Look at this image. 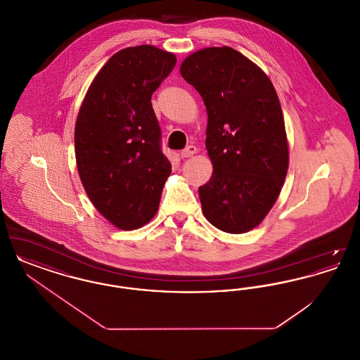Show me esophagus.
Segmentation results:
<instances>
[{"label": "esophagus", "instance_id": "1", "mask_svg": "<svg viewBox=\"0 0 360 360\" xmlns=\"http://www.w3.org/2000/svg\"><path fill=\"white\" fill-rule=\"evenodd\" d=\"M195 153H197V148H195L194 146H188L185 150L181 151V158H182V159H184V158H190V156H193Z\"/></svg>", "mask_w": 360, "mask_h": 360}]
</instances>
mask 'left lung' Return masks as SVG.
Segmentation results:
<instances>
[{
    "instance_id": "left-lung-1",
    "label": "left lung",
    "mask_w": 360,
    "mask_h": 360,
    "mask_svg": "<svg viewBox=\"0 0 360 360\" xmlns=\"http://www.w3.org/2000/svg\"><path fill=\"white\" fill-rule=\"evenodd\" d=\"M181 75L207 112L206 150L213 174L198 188L206 220L245 233L267 216L289 169L282 108L264 71L231 47L193 52Z\"/></svg>"
}]
</instances>
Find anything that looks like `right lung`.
Masks as SVG:
<instances>
[{"label": "right lung", "mask_w": 360, "mask_h": 360, "mask_svg": "<svg viewBox=\"0 0 360 360\" xmlns=\"http://www.w3.org/2000/svg\"><path fill=\"white\" fill-rule=\"evenodd\" d=\"M176 63L154 46L116 52L86 93L75 122V159L91 204L131 231L155 216L172 163L160 148L151 97Z\"/></svg>", "instance_id": "obj_1"}]
</instances>
